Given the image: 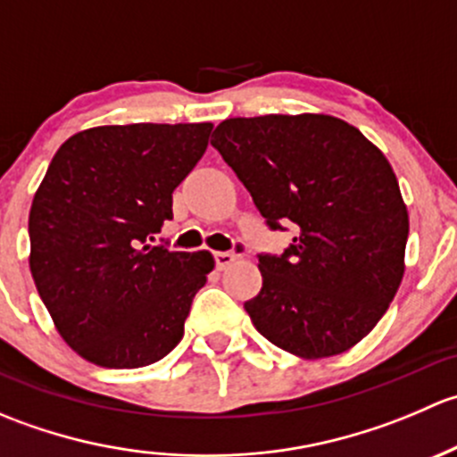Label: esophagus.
Returning a JSON list of instances; mask_svg holds the SVG:
<instances>
[{
    "instance_id": "1",
    "label": "esophagus",
    "mask_w": 457,
    "mask_h": 457,
    "mask_svg": "<svg viewBox=\"0 0 457 457\" xmlns=\"http://www.w3.org/2000/svg\"><path fill=\"white\" fill-rule=\"evenodd\" d=\"M243 254H245V245H243V243H238L237 252H216L214 262H216V267H219V270H225V267L232 265V262Z\"/></svg>"
}]
</instances>
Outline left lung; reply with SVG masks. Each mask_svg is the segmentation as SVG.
Segmentation results:
<instances>
[{
    "label": "left lung",
    "mask_w": 457,
    "mask_h": 457,
    "mask_svg": "<svg viewBox=\"0 0 457 457\" xmlns=\"http://www.w3.org/2000/svg\"><path fill=\"white\" fill-rule=\"evenodd\" d=\"M212 145L270 229H296L280 256L258 254L262 287L245 303L258 334L301 358L361 343L404 274L409 214L385 154L329 114L225 119Z\"/></svg>",
    "instance_id": "1"
}]
</instances>
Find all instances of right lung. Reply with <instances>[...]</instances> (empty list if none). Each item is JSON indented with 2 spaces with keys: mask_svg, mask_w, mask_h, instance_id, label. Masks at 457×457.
<instances>
[{
  "mask_svg": "<svg viewBox=\"0 0 457 457\" xmlns=\"http://www.w3.org/2000/svg\"><path fill=\"white\" fill-rule=\"evenodd\" d=\"M212 123L77 132L53 156L29 216L30 271L62 338L86 361L135 370L183 338L210 252H170L154 234L195 170Z\"/></svg>",
  "mask_w": 457,
  "mask_h": 457,
  "instance_id": "right-lung-1",
  "label": "right lung"
}]
</instances>
